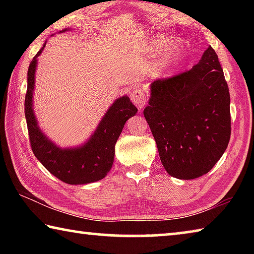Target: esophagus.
I'll use <instances>...</instances> for the list:
<instances>
[{
  "instance_id": "obj_1",
  "label": "esophagus",
  "mask_w": 254,
  "mask_h": 254,
  "mask_svg": "<svg viewBox=\"0 0 254 254\" xmlns=\"http://www.w3.org/2000/svg\"><path fill=\"white\" fill-rule=\"evenodd\" d=\"M131 100L134 103V105L139 109H142L148 103V96L147 93L143 88L141 87H135L133 88V91L131 93Z\"/></svg>"
}]
</instances>
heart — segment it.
<instances>
[{"mask_svg": "<svg viewBox=\"0 0 254 254\" xmlns=\"http://www.w3.org/2000/svg\"><path fill=\"white\" fill-rule=\"evenodd\" d=\"M170 44V38L166 36H159L150 41L148 46V50L151 55L160 54L159 58L153 63L152 71L157 75H163L168 72L173 68L180 58L183 54V48L179 42H174L167 47L166 46ZM167 47L166 49L165 47ZM166 48L165 50L164 48ZM164 49L165 50L163 51Z\"/></svg>", "mask_w": 254, "mask_h": 254, "instance_id": "1", "label": "heart"}]
</instances>
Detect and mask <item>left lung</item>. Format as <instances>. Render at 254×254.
<instances>
[{"label":"left lung","instance_id":"left-lung-1","mask_svg":"<svg viewBox=\"0 0 254 254\" xmlns=\"http://www.w3.org/2000/svg\"><path fill=\"white\" fill-rule=\"evenodd\" d=\"M143 111L163 168L195 179L213 168L231 136L230 93L218 57L208 47L197 65L150 85Z\"/></svg>","mask_w":254,"mask_h":254}]
</instances>
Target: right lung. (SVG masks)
<instances>
[{"instance_id":"right-lung-1","label":"right lung","mask_w":254,"mask_h":254,"mask_svg":"<svg viewBox=\"0 0 254 254\" xmlns=\"http://www.w3.org/2000/svg\"><path fill=\"white\" fill-rule=\"evenodd\" d=\"M69 29L63 30L65 32ZM46 47L42 46L30 63L28 88L24 101L30 144L34 156L55 177L69 185H84L105 177L114 161L115 143L128 119L136 114L137 109L127 95L118 98L98 123L97 128L86 142L76 148H60L51 142L38 126L32 107L34 76L37 58Z\"/></svg>"}]
</instances>
